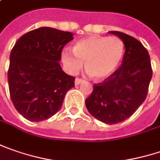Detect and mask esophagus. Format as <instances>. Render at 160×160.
Masks as SVG:
<instances>
[{
    "mask_svg": "<svg viewBox=\"0 0 160 160\" xmlns=\"http://www.w3.org/2000/svg\"><path fill=\"white\" fill-rule=\"evenodd\" d=\"M83 82V80H81L80 78H76L75 79V85H80V83Z\"/></svg>",
    "mask_w": 160,
    "mask_h": 160,
    "instance_id": "obj_1",
    "label": "esophagus"
}]
</instances>
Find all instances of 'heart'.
Instances as JSON below:
<instances>
[{"mask_svg":"<svg viewBox=\"0 0 160 160\" xmlns=\"http://www.w3.org/2000/svg\"><path fill=\"white\" fill-rule=\"evenodd\" d=\"M124 45L115 37L93 36L78 41L72 52L64 50L62 61L71 74L79 72L85 62L88 75L98 80H104L115 72L121 62Z\"/></svg>","mask_w":160,"mask_h":160,"instance_id":"obj_1","label":"heart"}]
</instances>
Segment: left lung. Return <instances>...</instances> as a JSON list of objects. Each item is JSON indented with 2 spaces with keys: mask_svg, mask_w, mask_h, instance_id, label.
Segmentation results:
<instances>
[{
  "mask_svg": "<svg viewBox=\"0 0 160 160\" xmlns=\"http://www.w3.org/2000/svg\"><path fill=\"white\" fill-rule=\"evenodd\" d=\"M109 33L118 37L125 47L121 66L102 83L94 85L85 103L96 119L115 124L133 115L144 102L152 70L149 52L140 41L122 32Z\"/></svg>",
  "mask_w": 160,
  "mask_h": 160,
  "instance_id": "1",
  "label": "left lung"
}]
</instances>
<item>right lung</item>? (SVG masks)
Masks as SVG:
<instances>
[{"label": "right lung", "instance_id": "obj_1", "mask_svg": "<svg viewBox=\"0 0 160 160\" xmlns=\"http://www.w3.org/2000/svg\"><path fill=\"white\" fill-rule=\"evenodd\" d=\"M72 33L42 27L23 35L10 55L8 82L11 98L27 120H46L59 111L75 78L60 65L62 50Z\"/></svg>", "mask_w": 160, "mask_h": 160}]
</instances>
